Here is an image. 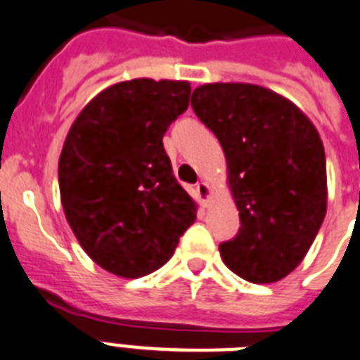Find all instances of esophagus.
Masks as SVG:
<instances>
[{
	"label": "esophagus",
	"instance_id": "34e87169",
	"mask_svg": "<svg viewBox=\"0 0 360 360\" xmlns=\"http://www.w3.org/2000/svg\"><path fill=\"white\" fill-rule=\"evenodd\" d=\"M195 192H198V195H200V200L207 205V203H209V198H210V186L207 185L205 181H200V183L195 185Z\"/></svg>",
	"mask_w": 360,
	"mask_h": 360
}]
</instances>
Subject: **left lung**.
I'll use <instances>...</instances> for the list:
<instances>
[{
	"instance_id": "obj_1",
	"label": "left lung",
	"mask_w": 360,
	"mask_h": 360,
	"mask_svg": "<svg viewBox=\"0 0 360 360\" xmlns=\"http://www.w3.org/2000/svg\"><path fill=\"white\" fill-rule=\"evenodd\" d=\"M195 116L216 134L240 216L220 244L231 271L264 285L303 261L327 210L326 151L302 109L250 83H207L192 94Z\"/></svg>"
}]
</instances>
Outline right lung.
<instances>
[{"label":"right lung","mask_w":360,"mask_h":360,"mask_svg":"<svg viewBox=\"0 0 360 360\" xmlns=\"http://www.w3.org/2000/svg\"><path fill=\"white\" fill-rule=\"evenodd\" d=\"M188 99V81H122L90 99L64 140V214L86 255L114 276L159 270L194 224L198 205L162 146Z\"/></svg>","instance_id":"obj_1"}]
</instances>
